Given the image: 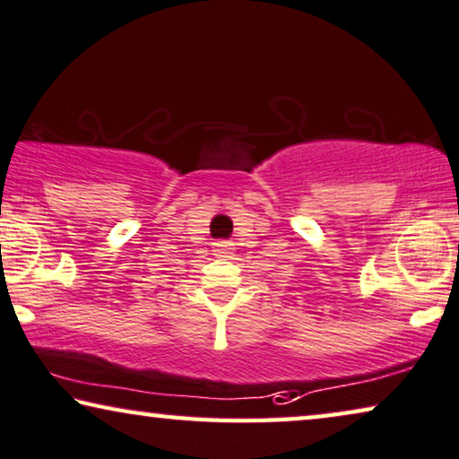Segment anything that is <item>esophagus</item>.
Returning <instances> with one entry per match:
<instances>
[{
  "mask_svg": "<svg viewBox=\"0 0 459 459\" xmlns=\"http://www.w3.org/2000/svg\"><path fill=\"white\" fill-rule=\"evenodd\" d=\"M230 253H232V243H229V241L214 243V255L216 257H230Z\"/></svg>",
  "mask_w": 459,
  "mask_h": 459,
  "instance_id": "34e87169",
  "label": "esophagus"
}]
</instances>
